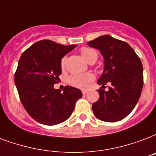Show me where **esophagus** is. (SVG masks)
<instances>
[{"label":"esophagus","instance_id":"34e87169","mask_svg":"<svg viewBox=\"0 0 156 156\" xmlns=\"http://www.w3.org/2000/svg\"><path fill=\"white\" fill-rule=\"evenodd\" d=\"M82 92H83V95H86V94L87 93V91L86 90H83V91H82Z\"/></svg>","mask_w":156,"mask_h":156}]
</instances>
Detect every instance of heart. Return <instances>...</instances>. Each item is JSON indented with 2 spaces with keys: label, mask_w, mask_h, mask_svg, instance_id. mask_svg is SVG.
I'll return each instance as SVG.
<instances>
[{
  "label": "heart",
  "mask_w": 156,
  "mask_h": 156,
  "mask_svg": "<svg viewBox=\"0 0 156 156\" xmlns=\"http://www.w3.org/2000/svg\"><path fill=\"white\" fill-rule=\"evenodd\" d=\"M81 55L87 63L96 62L98 55L95 50L88 48V47H83L80 51ZM66 63V56L63 57L60 61V66L62 69L65 67ZM94 79V76L91 73H80V74H73L71 75L68 79V82L71 86L75 87L78 88L85 89L88 87L89 83L92 82Z\"/></svg>",
  "instance_id": "b5f03b06"
}]
</instances>
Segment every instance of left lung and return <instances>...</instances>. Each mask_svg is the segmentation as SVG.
I'll return each instance as SVG.
<instances>
[{
	"mask_svg": "<svg viewBox=\"0 0 156 156\" xmlns=\"http://www.w3.org/2000/svg\"><path fill=\"white\" fill-rule=\"evenodd\" d=\"M89 46L99 50L104 58V69L97 83L99 100L92 111L100 120L114 123L127 117L136 106L143 87V67L140 58L127 42L110 35L90 41Z\"/></svg>",
	"mask_w": 156,
	"mask_h": 156,
	"instance_id": "8db88e82",
	"label": "left lung"
}]
</instances>
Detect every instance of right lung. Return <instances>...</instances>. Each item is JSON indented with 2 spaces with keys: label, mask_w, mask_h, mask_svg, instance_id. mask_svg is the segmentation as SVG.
I'll return each mask as SVG.
<instances>
[{
  "label": "right lung",
  "mask_w": 156,
  "mask_h": 156,
  "mask_svg": "<svg viewBox=\"0 0 156 156\" xmlns=\"http://www.w3.org/2000/svg\"><path fill=\"white\" fill-rule=\"evenodd\" d=\"M76 46L41 40L20 57L15 74V86L24 109L37 122L49 126L65 122L83 96L73 87L66 86L63 92L54 88L62 72L61 59Z\"/></svg>",
  "instance_id": "obj_1"
}]
</instances>
